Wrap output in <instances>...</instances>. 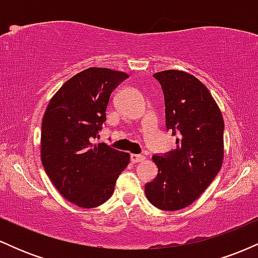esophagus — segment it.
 <instances>
[{"instance_id":"1","label":"esophagus","mask_w":258,"mask_h":258,"mask_svg":"<svg viewBox=\"0 0 258 258\" xmlns=\"http://www.w3.org/2000/svg\"><path fill=\"white\" fill-rule=\"evenodd\" d=\"M144 159H146V156L142 155V154H132V155H131V161L133 162V164H136V162L143 161Z\"/></svg>"}]
</instances>
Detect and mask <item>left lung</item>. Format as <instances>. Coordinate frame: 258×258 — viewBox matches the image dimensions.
<instances>
[{"label": "left lung", "instance_id": "8db88e82", "mask_svg": "<svg viewBox=\"0 0 258 258\" xmlns=\"http://www.w3.org/2000/svg\"><path fill=\"white\" fill-rule=\"evenodd\" d=\"M165 98L167 131L178 136L176 149L153 156L158 176L146 184L150 204L177 211L194 203L220 172L224 122L203 82L180 70L154 74Z\"/></svg>", "mask_w": 258, "mask_h": 258}]
</instances>
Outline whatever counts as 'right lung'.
Wrapping results in <instances>:
<instances>
[{"mask_svg":"<svg viewBox=\"0 0 258 258\" xmlns=\"http://www.w3.org/2000/svg\"><path fill=\"white\" fill-rule=\"evenodd\" d=\"M128 78L106 68H88L61 86L47 106L41 127V160L67 200L92 209L114 193L130 154L92 144L105 122L111 92Z\"/></svg>","mask_w":258,"mask_h":258,"instance_id":"obj_1","label":"right lung"}]
</instances>
